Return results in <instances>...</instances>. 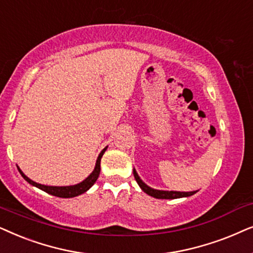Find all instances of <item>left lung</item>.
<instances>
[{
  "instance_id": "left-lung-1",
  "label": "left lung",
  "mask_w": 253,
  "mask_h": 253,
  "mask_svg": "<svg viewBox=\"0 0 253 253\" xmlns=\"http://www.w3.org/2000/svg\"><path fill=\"white\" fill-rule=\"evenodd\" d=\"M133 173H134V178H135L136 183L139 184V186L141 188H142V191L146 192V193L148 195H150V197L156 198V199H177V198L190 197V195H193L194 193H197V191H193V192H177V191L154 190V188L147 186V185L140 179V177L137 176L135 170L133 171Z\"/></svg>"
}]
</instances>
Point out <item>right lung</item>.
Masks as SVG:
<instances>
[{
	"mask_svg": "<svg viewBox=\"0 0 253 253\" xmlns=\"http://www.w3.org/2000/svg\"><path fill=\"white\" fill-rule=\"evenodd\" d=\"M106 148H104V149L102 150V153L99 154L98 158H97L95 170L92 171V173L90 174L86 179H84L82 183H80L77 185H73V186H46V185L38 184V183H36V181L30 179V178L26 177L25 174L22 172L19 168H18V171L21 172L22 177L24 178L28 183L33 185V186L40 188V190L45 191L46 193L55 195V197H59V198H74V197H77V195L84 193V192H86L90 187L92 186L93 184L96 183L97 178H98L99 172H100V160H102V156L104 155V153H105Z\"/></svg>",
	"mask_w": 253,
	"mask_h": 253,
	"instance_id": "add662e5",
	"label": "right lung"
}]
</instances>
